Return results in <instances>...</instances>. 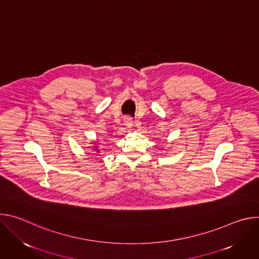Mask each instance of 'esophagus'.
I'll return each mask as SVG.
<instances>
[{
	"label": "esophagus",
	"mask_w": 259,
	"mask_h": 259,
	"mask_svg": "<svg viewBox=\"0 0 259 259\" xmlns=\"http://www.w3.org/2000/svg\"><path fill=\"white\" fill-rule=\"evenodd\" d=\"M124 121H125V125L127 126V128H131V127H132V125H133V121H132V119H131V118L126 117V118L124 119Z\"/></svg>",
	"instance_id": "esophagus-1"
}]
</instances>
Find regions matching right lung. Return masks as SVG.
Listing matches in <instances>:
<instances>
[{
  "label": "right lung",
  "instance_id": "obj_1",
  "mask_svg": "<svg viewBox=\"0 0 259 259\" xmlns=\"http://www.w3.org/2000/svg\"><path fill=\"white\" fill-rule=\"evenodd\" d=\"M96 150H97V146H95V151H96ZM97 152H98V151H97Z\"/></svg>",
  "mask_w": 259,
  "mask_h": 259
}]
</instances>
